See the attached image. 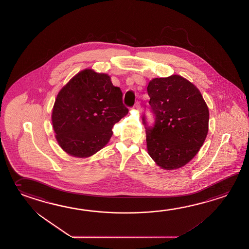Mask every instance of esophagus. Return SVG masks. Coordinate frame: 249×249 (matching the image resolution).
<instances>
[{"instance_id":"34e87169","label":"esophagus","mask_w":249,"mask_h":249,"mask_svg":"<svg viewBox=\"0 0 249 249\" xmlns=\"http://www.w3.org/2000/svg\"><path fill=\"white\" fill-rule=\"evenodd\" d=\"M133 107L137 108V109H140V108H141V103H140V102H136Z\"/></svg>"}]
</instances>
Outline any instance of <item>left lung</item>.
I'll use <instances>...</instances> for the list:
<instances>
[{"label": "left lung", "mask_w": 249, "mask_h": 249, "mask_svg": "<svg viewBox=\"0 0 249 249\" xmlns=\"http://www.w3.org/2000/svg\"><path fill=\"white\" fill-rule=\"evenodd\" d=\"M155 121L142 117L149 156L166 170L180 168L200 150L209 130L210 113L195 85L178 75L154 78L147 86Z\"/></svg>", "instance_id": "obj_1"}]
</instances>
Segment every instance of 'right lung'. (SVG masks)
Wrapping results in <instances>:
<instances>
[{"label":"right lung","instance_id":"obj_1","mask_svg":"<svg viewBox=\"0 0 249 249\" xmlns=\"http://www.w3.org/2000/svg\"><path fill=\"white\" fill-rule=\"evenodd\" d=\"M127 113L122 91L109 76L84 70L57 94L52 112L55 138L71 156H92L107 144L114 124Z\"/></svg>","mask_w":249,"mask_h":249}]
</instances>
